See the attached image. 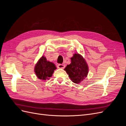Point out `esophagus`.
Listing matches in <instances>:
<instances>
[{
    "mask_svg": "<svg viewBox=\"0 0 126 126\" xmlns=\"http://www.w3.org/2000/svg\"><path fill=\"white\" fill-rule=\"evenodd\" d=\"M57 67L58 68H60V69H63L65 67V65L63 64H58V66H57Z\"/></svg>",
    "mask_w": 126,
    "mask_h": 126,
    "instance_id": "34e87169",
    "label": "esophagus"
}]
</instances>
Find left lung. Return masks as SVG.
Masks as SVG:
<instances>
[{
  "mask_svg": "<svg viewBox=\"0 0 126 126\" xmlns=\"http://www.w3.org/2000/svg\"><path fill=\"white\" fill-rule=\"evenodd\" d=\"M64 70L72 82L79 84L87 77L89 67L82 56L76 53L71 58L70 64L67 65Z\"/></svg>",
  "mask_w": 126,
  "mask_h": 126,
  "instance_id": "left-lung-1",
  "label": "left lung"
}]
</instances>
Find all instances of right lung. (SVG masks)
I'll return each mask as SVG.
<instances>
[{"mask_svg":"<svg viewBox=\"0 0 126 126\" xmlns=\"http://www.w3.org/2000/svg\"><path fill=\"white\" fill-rule=\"evenodd\" d=\"M56 69L54 63L49 62L44 56H43L36 63L34 71L38 78L42 80H46L51 77Z\"/></svg>","mask_w":126,"mask_h":126,"instance_id":"obj_1","label":"right lung"}]
</instances>
